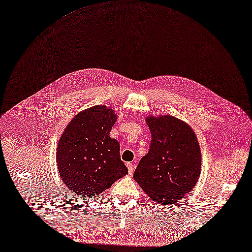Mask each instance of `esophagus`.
Returning <instances> with one entry per match:
<instances>
[{"mask_svg":"<svg viewBox=\"0 0 252 252\" xmlns=\"http://www.w3.org/2000/svg\"><path fill=\"white\" fill-rule=\"evenodd\" d=\"M126 165H127V167H128L129 174H132V173H133V170H134V165H133L132 163H129V162H128Z\"/></svg>","mask_w":252,"mask_h":252,"instance_id":"34e87169","label":"esophagus"}]
</instances>
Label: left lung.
Listing matches in <instances>:
<instances>
[{"instance_id":"1","label":"left lung","mask_w":252,"mask_h":252,"mask_svg":"<svg viewBox=\"0 0 252 252\" xmlns=\"http://www.w3.org/2000/svg\"><path fill=\"white\" fill-rule=\"evenodd\" d=\"M146 122L152 133L151 147L133 177L155 202L173 204L198 180L200 148L192 129L174 116H149Z\"/></svg>"}]
</instances>
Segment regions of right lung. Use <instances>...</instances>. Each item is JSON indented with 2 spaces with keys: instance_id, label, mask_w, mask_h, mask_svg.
<instances>
[{
  "instance_id": "1",
  "label": "right lung",
  "mask_w": 252,
  "mask_h": 252,
  "mask_svg": "<svg viewBox=\"0 0 252 252\" xmlns=\"http://www.w3.org/2000/svg\"><path fill=\"white\" fill-rule=\"evenodd\" d=\"M117 115L105 105H94L73 117L57 149L63 182L79 196L93 198L128 174L120 158L119 143L109 137Z\"/></svg>"
}]
</instances>
